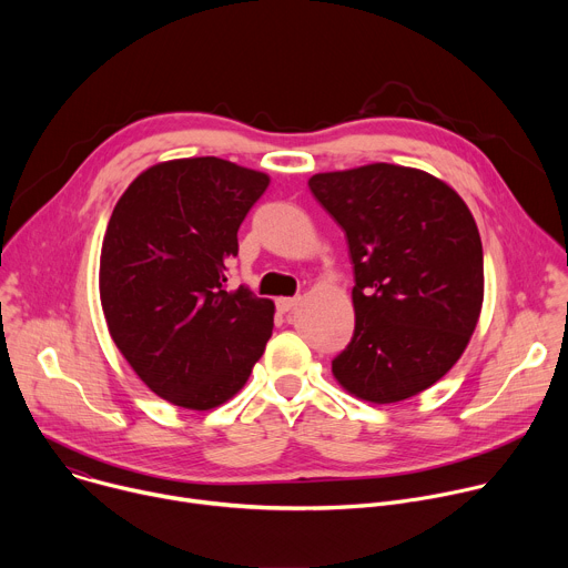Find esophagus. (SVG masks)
Returning a JSON list of instances; mask_svg holds the SVG:
<instances>
[{
	"instance_id": "1",
	"label": "esophagus",
	"mask_w": 568,
	"mask_h": 568,
	"mask_svg": "<svg viewBox=\"0 0 568 568\" xmlns=\"http://www.w3.org/2000/svg\"><path fill=\"white\" fill-rule=\"evenodd\" d=\"M298 301H301V296H281V298H276V307L281 312H290L294 305H298Z\"/></svg>"
}]
</instances>
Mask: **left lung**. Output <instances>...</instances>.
Masks as SVG:
<instances>
[{
	"label": "left lung",
	"mask_w": 568,
	"mask_h": 568,
	"mask_svg": "<svg viewBox=\"0 0 568 568\" xmlns=\"http://www.w3.org/2000/svg\"><path fill=\"white\" fill-rule=\"evenodd\" d=\"M307 186L346 231L355 270V335L335 379L373 404L423 393L460 359L480 316L471 211L447 182L384 161L316 173Z\"/></svg>",
	"instance_id": "left-lung-1"
}]
</instances>
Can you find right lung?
Masks as SVG:
<instances>
[{
    "label": "right lung",
    "mask_w": 568,
    "mask_h": 568,
    "mask_svg": "<svg viewBox=\"0 0 568 568\" xmlns=\"http://www.w3.org/2000/svg\"><path fill=\"white\" fill-rule=\"evenodd\" d=\"M270 175L217 156L171 159L119 197L101 247L108 331L159 397L209 412L247 384L274 328V301L224 290L237 229Z\"/></svg>",
    "instance_id": "1"
}]
</instances>
